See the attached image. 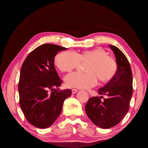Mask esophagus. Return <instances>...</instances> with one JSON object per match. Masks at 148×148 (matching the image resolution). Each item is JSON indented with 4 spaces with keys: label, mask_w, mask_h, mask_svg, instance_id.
Instances as JSON below:
<instances>
[{
    "label": "esophagus",
    "mask_w": 148,
    "mask_h": 148,
    "mask_svg": "<svg viewBox=\"0 0 148 148\" xmlns=\"http://www.w3.org/2000/svg\"><path fill=\"white\" fill-rule=\"evenodd\" d=\"M77 92V89H75V88H72V94H76Z\"/></svg>",
    "instance_id": "obj_1"
}]
</instances>
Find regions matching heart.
I'll use <instances>...</instances> for the list:
<instances>
[{
    "instance_id": "obj_1",
    "label": "heart",
    "mask_w": 148,
    "mask_h": 148,
    "mask_svg": "<svg viewBox=\"0 0 148 148\" xmlns=\"http://www.w3.org/2000/svg\"><path fill=\"white\" fill-rule=\"evenodd\" d=\"M86 64V72H75L65 77V84L69 87L87 88L96 85L98 78L101 82H109L117 71V63L109 56L106 50L96 48L91 50H85L77 53L71 50L65 51L56 55L55 63L63 72H71L79 65Z\"/></svg>"
}]
</instances>
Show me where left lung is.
I'll use <instances>...</instances> for the list:
<instances>
[{
  "instance_id": "1",
  "label": "left lung",
  "mask_w": 148,
  "mask_h": 148,
  "mask_svg": "<svg viewBox=\"0 0 148 148\" xmlns=\"http://www.w3.org/2000/svg\"><path fill=\"white\" fill-rule=\"evenodd\" d=\"M117 63V71L110 81L98 89L101 95L90 98L85 107L87 116L94 124L103 129L119 123L130 109L133 95V76L130 64L119 48L109 45ZM102 95L106 96L103 101Z\"/></svg>"
}]
</instances>
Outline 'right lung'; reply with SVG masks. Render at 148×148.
Listing matches in <instances>:
<instances>
[{"label":"right lung","instance_id":"obj_1","mask_svg":"<svg viewBox=\"0 0 148 148\" xmlns=\"http://www.w3.org/2000/svg\"><path fill=\"white\" fill-rule=\"evenodd\" d=\"M66 49L52 44L40 45L29 53L21 66L20 106L26 120L36 127L52 125L61 114L64 101L72 95L71 89L58 90L62 80L54 66L56 55Z\"/></svg>","mask_w":148,"mask_h":148}]
</instances>
